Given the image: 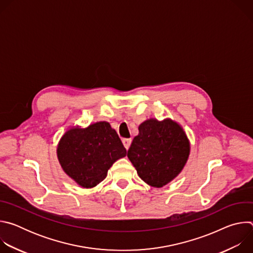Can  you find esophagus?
Returning a JSON list of instances; mask_svg holds the SVG:
<instances>
[{
	"label": "esophagus",
	"instance_id": "esophagus-1",
	"mask_svg": "<svg viewBox=\"0 0 253 253\" xmlns=\"http://www.w3.org/2000/svg\"><path fill=\"white\" fill-rule=\"evenodd\" d=\"M122 142H123V145L126 148V150H128L131 145V139H123Z\"/></svg>",
	"mask_w": 253,
	"mask_h": 253
}]
</instances>
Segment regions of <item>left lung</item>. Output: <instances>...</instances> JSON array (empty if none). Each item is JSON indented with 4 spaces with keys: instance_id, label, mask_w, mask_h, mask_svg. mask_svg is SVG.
I'll return each instance as SVG.
<instances>
[{
    "instance_id": "obj_1",
    "label": "left lung",
    "mask_w": 253,
    "mask_h": 253,
    "mask_svg": "<svg viewBox=\"0 0 253 253\" xmlns=\"http://www.w3.org/2000/svg\"><path fill=\"white\" fill-rule=\"evenodd\" d=\"M138 129L127 156L144 182L161 188L184 168L190 154L189 139L181 125L170 118H150Z\"/></svg>"
}]
</instances>
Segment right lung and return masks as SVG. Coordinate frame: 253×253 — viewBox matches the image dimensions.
<instances>
[{
  "label": "right lung",
  "mask_w": 253,
  "mask_h": 253,
  "mask_svg": "<svg viewBox=\"0 0 253 253\" xmlns=\"http://www.w3.org/2000/svg\"><path fill=\"white\" fill-rule=\"evenodd\" d=\"M126 155L117 132L106 121L86 128L71 127L57 146L62 169L83 188H93L101 183L110 167Z\"/></svg>",
  "instance_id": "1"
}]
</instances>
